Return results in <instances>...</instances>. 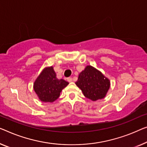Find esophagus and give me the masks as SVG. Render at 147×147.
Returning <instances> with one entry per match:
<instances>
[{"label":"esophagus","mask_w":147,"mask_h":147,"mask_svg":"<svg viewBox=\"0 0 147 147\" xmlns=\"http://www.w3.org/2000/svg\"><path fill=\"white\" fill-rule=\"evenodd\" d=\"M67 80L69 81V82H71L72 81H73V78H72L71 77H69V78H67Z\"/></svg>","instance_id":"esophagus-1"}]
</instances>
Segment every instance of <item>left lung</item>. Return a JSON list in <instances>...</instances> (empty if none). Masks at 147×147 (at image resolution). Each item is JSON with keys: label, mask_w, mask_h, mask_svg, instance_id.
<instances>
[{"label": "left lung", "mask_w": 147, "mask_h": 147, "mask_svg": "<svg viewBox=\"0 0 147 147\" xmlns=\"http://www.w3.org/2000/svg\"><path fill=\"white\" fill-rule=\"evenodd\" d=\"M75 84L85 97L96 101L106 96L110 87V80L96 68L88 65L78 74Z\"/></svg>", "instance_id": "1"}]
</instances>
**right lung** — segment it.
Here are the masks:
<instances>
[{
	"instance_id": "obj_1",
	"label": "right lung",
	"mask_w": 147,
	"mask_h": 147,
	"mask_svg": "<svg viewBox=\"0 0 147 147\" xmlns=\"http://www.w3.org/2000/svg\"><path fill=\"white\" fill-rule=\"evenodd\" d=\"M69 82L58 79L53 67H45L39 74L34 83V90L39 100L43 102L52 103L59 97L61 91Z\"/></svg>"
}]
</instances>
